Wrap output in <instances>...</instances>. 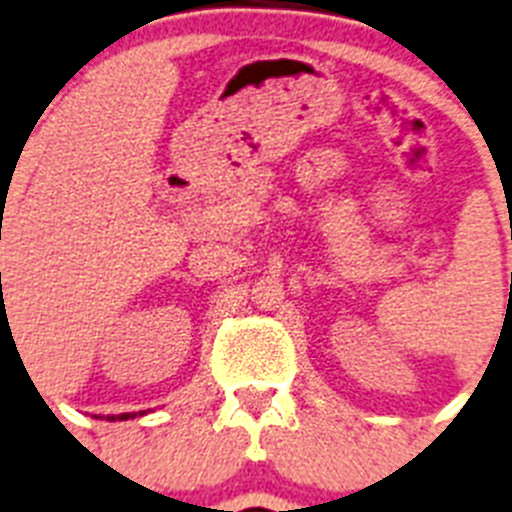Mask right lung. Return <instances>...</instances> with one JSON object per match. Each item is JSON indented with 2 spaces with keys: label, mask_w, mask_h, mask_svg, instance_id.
<instances>
[{
  "label": "right lung",
  "mask_w": 512,
  "mask_h": 512,
  "mask_svg": "<svg viewBox=\"0 0 512 512\" xmlns=\"http://www.w3.org/2000/svg\"><path fill=\"white\" fill-rule=\"evenodd\" d=\"M135 416H143V411L140 414H119V416H106L109 422H114V419H119V422H124V419H135Z\"/></svg>",
  "instance_id": "add662e5"
}]
</instances>
